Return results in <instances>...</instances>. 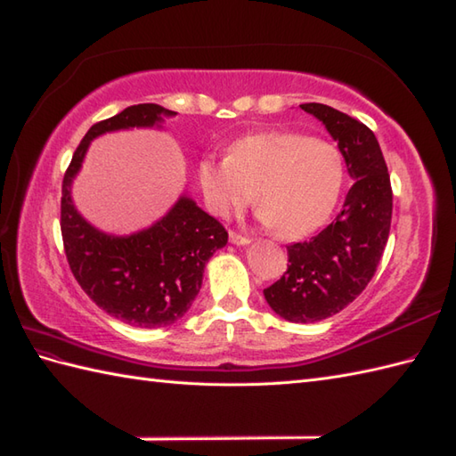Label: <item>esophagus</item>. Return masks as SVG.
I'll list each match as a JSON object with an SVG mask.
<instances>
[{
  "label": "esophagus",
  "instance_id": "obj_1",
  "mask_svg": "<svg viewBox=\"0 0 456 456\" xmlns=\"http://www.w3.org/2000/svg\"><path fill=\"white\" fill-rule=\"evenodd\" d=\"M230 241H232V244H236V246H248L251 238L241 236V234H238V232H230Z\"/></svg>",
  "mask_w": 456,
  "mask_h": 456
}]
</instances>
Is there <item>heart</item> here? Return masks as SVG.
<instances>
[{"label":"heart","instance_id":"1","mask_svg":"<svg viewBox=\"0 0 456 456\" xmlns=\"http://www.w3.org/2000/svg\"><path fill=\"white\" fill-rule=\"evenodd\" d=\"M343 177L336 146L287 130L244 136L224 159L205 158L199 164L202 195L216 216H228L254 195L261 220L287 238L306 236L328 220Z\"/></svg>","mask_w":456,"mask_h":456}]
</instances>
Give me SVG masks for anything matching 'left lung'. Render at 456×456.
<instances>
[{"mask_svg": "<svg viewBox=\"0 0 456 456\" xmlns=\"http://www.w3.org/2000/svg\"><path fill=\"white\" fill-rule=\"evenodd\" d=\"M300 107L326 125L355 181L330 226L308 241L287 246V273L263 290L281 318L310 323L351 305L374 277L390 234L392 187L379 140L369 126L328 105Z\"/></svg>", "mask_w": 456, "mask_h": 456, "instance_id": "obj_1", "label": "left lung"}]
</instances>
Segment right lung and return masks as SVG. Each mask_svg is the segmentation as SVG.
<instances>
[{"instance_id":"obj_1","label":"right lung","mask_w":456,"mask_h":456,"mask_svg":"<svg viewBox=\"0 0 456 456\" xmlns=\"http://www.w3.org/2000/svg\"><path fill=\"white\" fill-rule=\"evenodd\" d=\"M154 103L133 105L95 123L76 148L64 174L60 228L64 251L79 287L109 316L136 328H166L193 305L207 261L224 248L228 232L187 195L167 215L130 236H110L91 226L72 202L77 175L91 140L123 128L159 125L174 117Z\"/></svg>"}]
</instances>
